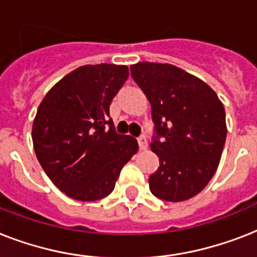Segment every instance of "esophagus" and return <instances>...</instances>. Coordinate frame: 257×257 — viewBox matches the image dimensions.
<instances>
[{
  "label": "esophagus",
  "mask_w": 257,
  "mask_h": 257,
  "mask_svg": "<svg viewBox=\"0 0 257 257\" xmlns=\"http://www.w3.org/2000/svg\"><path fill=\"white\" fill-rule=\"evenodd\" d=\"M137 143H139V148H140L141 151H145V149L148 148V141H147L145 136L139 137V139H137Z\"/></svg>",
  "instance_id": "obj_1"
}]
</instances>
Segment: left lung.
Here are the masks:
<instances>
[{
	"mask_svg": "<svg viewBox=\"0 0 257 257\" xmlns=\"http://www.w3.org/2000/svg\"><path fill=\"white\" fill-rule=\"evenodd\" d=\"M131 74L152 108L151 149L160 167L149 176L153 195L184 201L207 187L227 137L225 110L215 90L171 64L139 62Z\"/></svg>",
	"mask_w": 257,
	"mask_h": 257,
	"instance_id": "1",
	"label": "left lung"
}]
</instances>
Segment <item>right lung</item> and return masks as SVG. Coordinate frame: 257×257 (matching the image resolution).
<instances>
[{"label": "right lung", "mask_w": 257, "mask_h": 257, "mask_svg": "<svg viewBox=\"0 0 257 257\" xmlns=\"http://www.w3.org/2000/svg\"><path fill=\"white\" fill-rule=\"evenodd\" d=\"M129 76L128 66L77 68L50 89L34 118L36 156L52 183L78 201L104 199L139 149L136 139L118 135L109 105Z\"/></svg>", "instance_id": "add662e5"}]
</instances>
